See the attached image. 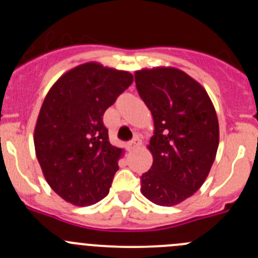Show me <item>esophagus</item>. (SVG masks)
I'll use <instances>...</instances> for the list:
<instances>
[{"instance_id":"1","label":"esophagus","mask_w":258,"mask_h":258,"mask_svg":"<svg viewBox=\"0 0 258 258\" xmlns=\"http://www.w3.org/2000/svg\"><path fill=\"white\" fill-rule=\"evenodd\" d=\"M140 144H141V140H140V137H139V136H135L134 139H132L131 141L128 142L130 147H131V148L137 147V146H140Z\"/></svg>"}]
</instances>
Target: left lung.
Masks as SVG:
<instances>
[{"instance_id":"1","label":"left lung","mask_w":258,"mask_h":258,"mask_svg":"<svg viewBox=\"0 0 258 258\" xmlns=\"http://www.w3.org/2000/svg\"><path fill=\"white\" fill-rule=\"evenodd\" d=\"M135 81L155 122L153 163L140 177L141 192L153 204L173 206L209 175L218 148L217 114L205 88L177 69L142 70Z\"/></svg>"}]
</instances>
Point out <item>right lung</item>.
Listing matches in <instances>:
<instances>
[{
  "mask_svg": "<svg viewBox=\"0 0 258 258\" xmlns=\"http://www.w3.org/2000/svg\"><path fill=\"white\" fill-rule=\"evenodd\" d=\"M132 82L128 72L88 62L48 91L33 141L46 181L64 201L90 206L108 195L122 150L110 144L103 113Z\"/></svg>",
  "mask_w": 258,
  "mask_h": 258,
  "instance_id": "1",
  "label": "right lung"
}]
</instances>
